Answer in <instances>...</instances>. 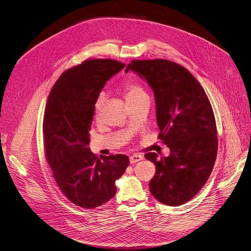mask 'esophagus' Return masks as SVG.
<instances>
[{"instance_id":"1","label":"esophagus","mask_w":251,"mask_h":251,"mask_svg":"<svg viewBox=\"0 0 251 251\" xmlns=\"http://www.w3.org/2000/svg\"><path fill=\"white\" fill-rule=\"evenodd\" d=\"M130 163H136V162H138V161H140V160H142L143 159V156L142 155H139V154H133V155H131L130 156Z\"/></svg>"}]
</instances>
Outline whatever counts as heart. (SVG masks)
Here are the masks:
<instances>
[{
    "label": "heart",
    "mask_w": 251,
    "mask_h": 251,
    "mask_svg": "<svg viewBox=\"0 0 251 251\" xmlns=\"http://www.w3.org/2000/svg\"><path fill=\"white\" fill-rule=\"evenodd\" d=\"M123 89H124V94H125V98L127 100V102L134 101L136 99H139L142 97H148L143 87L134 80H131V79L126 80L123 84ZM105 100H106V95L104 92L100 93L97 96L95 103H94V110H95L96 114H98L101 111V109L105 103Z\"/></svg>",
    "instance_id": "b5f03b06"
}]
</instances>
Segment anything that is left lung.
I'll return each instance as SVG.
<instances>
[{
  "label": "left lung",
  "mask_w": 251,
  "mask_h": 251,
  "mask_svg": "<svg viewBox=\"0 0 251 251\" xmlns=\"http://www.w3.org/2000/svg\"><path fill=\"white\" fill-rule=\"evenodd\" d=\"M129 70L145 79L153 90L158 138L170 149L167 157L145 154L156 167L150 192L163 204L179 206L206 183L216 160L218 139L211 104L195 77L177 63L133 60L125 73Z\"/></svg>",
  "instance_id": "1"
}]
</instances>
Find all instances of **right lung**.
<instances>
[{"label": "right lung", "instance_id": "obj_1", "mask_svg": "<svg viewBox=\"0 0 251 251\" xmlns=\"http://www.w3.org/2000/svg\"><path fill=\"white\" fill-rule=\"evenodd\" d=\"M125 67L111 59H90L65 71L53 86L44 114L45 152L64 195L92 209L116 194L115 181L129 165L116 154L98 158L89 148L94 103L106 82Z\"/></svg>", "mask_w": 251, "mask_h": 251}]
</instances>
